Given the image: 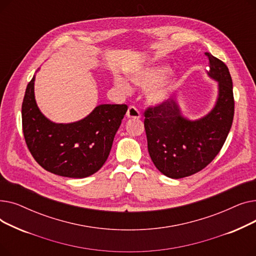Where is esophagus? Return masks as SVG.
I'll return each mask as SVG.
<instances>
[{
	"label": "esophagus",
	"instance_id": "1",
	"mask_svg": "<svg viewBox=\"0 0 256 256\" xmlns=\"http://www.w3.org/2000/svg\"><path fill=\"white\" fill-rule=\"evenodd\" d=\"M126 116L128 118H136V119H139L141 117L140 115V112L136 109L135 106H130L128 109V112H126Z\"/></svg>",
	"mask_w": 256,
	"mask_h": 256
}]
</instances>
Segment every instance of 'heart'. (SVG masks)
I'll return each mask as SVG.
<instances>
[{
    "label": "heart",
    "instance_id": "obj_1",
    "mask_svg": "<svg viewBox=\"0 0 256 256\" xmlns=\"http://www.w3.org/2000/svg\"><path fill=\"white\" fill-rule=\"evenodd\" d=\"M167 72L168 67L166 65L143 66L130 74L128 80L134 85L141 88L150 86L146 91V98L150 102L156 104L166 100L169 91V82L163 80V82H160L154 86L152 84L156 83L158 80L164 78ZM114 84L120 91L126 93L130 91V84L126 82V80L122 78H115ZM152 84V86H151Z\"/></svg>",
    "mask_w": 256,
    "mask_h": 256
}]
</instances>
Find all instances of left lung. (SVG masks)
<instances>
[{
    "label": "left lung",
    "mask_w": 256,
    "mask_h": 256,
    "mask_svg": "<svg viewBox=\"0 0 256 256\" xmlns=\"http://www.w3.org/2000/svg\"><path fill=\"white\" fill-rule=\"evenodd\" d=\"M208 76L218 82V98L210 113L197 120L182 115L174 100L144 112L148 152L154 166L170 178H182L206 168L214 158L230 130L234 100L228 67L212 54Z\"/></svg>",
    "instance_id": "left-lung-1"
}]
</instances>
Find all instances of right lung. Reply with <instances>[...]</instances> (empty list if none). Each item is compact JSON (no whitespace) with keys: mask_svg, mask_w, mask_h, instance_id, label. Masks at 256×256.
<instances>
[{"mask_svg":"<svg viewBox=\"0 0 256 256\" xmlns=\"http://www.w3.org/2000/svg\"><path fill=\"white\" fill-rule=\"evenodd\" d=\"M35 76L26 86L22 106V132L36 162L60 176L84 178L98 172L109 156L126 104H100L72 124L48 119L35 100Z\"/></svg>","mask_w":256,"mask_h":256,"instance_id":"add662e5","label":"right lung"}]
</instances>
